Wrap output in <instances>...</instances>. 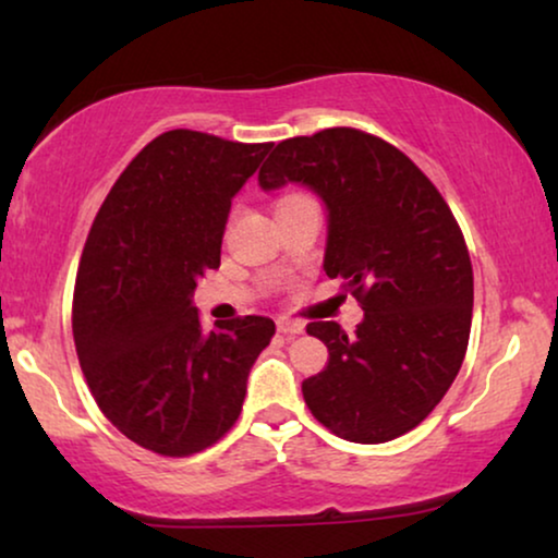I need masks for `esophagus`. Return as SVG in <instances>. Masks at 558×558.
I'll return each instance as SVG.
<instances>
[{"label": "esophagus", "instance_id": "34e87169", "mask_svg": "<svg viewBox=\"0 0 558 558\" xmlns=\"http://www.w3.org/2000/svg\"><path fill=\"white\" fill-rule=\"evenodd\" d=\"M277 330L281 335H287V338H294V335H302L304 332V325L296 323V319L281 317V319H277Z\"/></svg>", "mask_w": 558, "mask_h": 558}]
</instances>
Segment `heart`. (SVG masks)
Here are the masks:
<instances>
[{"label":"heart","instance_id":"b5f03b06","mask_svg":"<svg viewBox=\"0 0 558 558\" xmlns=\"http://www.w3.org/2000/svg\"><path fill=\"white\" fill-rule=\"evenodd\" d=\"M302 197H304V195H287V197H281L277 208H281V205H289V203H294V201H302Z\"/></svg>","mask_w":558,"mask_h":558}]
</instances>
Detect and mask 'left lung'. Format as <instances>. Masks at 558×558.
I'll use <instances>...</instances> for the list:
<instances>
[{
    "label": "left lung",
    "mask_w": 558,
    "mask_h": 558,
    "mask_svg": "<svg viewBox=\"0 0 558 558\" xmlns=\"http://www.w3.org/2000/svg\"><path fill=\"white\" fill-rule=\"evenodd\" d=\"M289 182L325 203V274L363 307L353 335L307 325L330 357L302 380L304 403L342 439L391 441L432 414L464 361L472 264L462 231L403 151L357 129L279 142L258 185L269 193Z\"/></svg>",
    "instance_id": "left-lung-1"
}]
</instances>
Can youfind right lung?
Here are the masks:
<instances>
[{
  "label": "right lung",
  "instance_id": "right-lung-1",
  "mask_svg": "<svg viewBox=\"0 0 558 558\" xmlns=\"http://www.w3.org/2000/svg\"><path fill=\"white\" fill-rule=\"evenodd\" d=\"M271 144L172 129L136 155L90 226L73 340L104 416L144 449L187 457L235 424L269 317L203 330L197 279L220 266L231 201Z\"/></svg>",
  "mask_w": 558,
  "mask_h": 558
}]
</instances>
